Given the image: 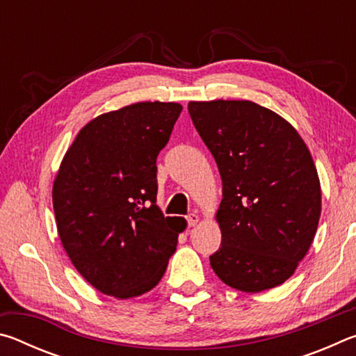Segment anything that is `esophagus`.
I'll return each instance as SVG.
<instances>
[{
    "label": "esophagus",
    "instance_id": "34e87169",
    "mask_svg": "<svg viewBox=\"0 0 356 356\" xmlns=\"http://www.w3.org/2000/svg\"><path fill=\"white\" fill-rule=\"evenodd\" d=\"M186 221H188V226H195V225H196V222H197V221H200V215H197V213H195V212H193V213H190L188 216H186Z\"/></svg>",
    "mask_w": 356,
    "mask_h": 356
}]
</instances>
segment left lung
Masks as SVG:
<instances>
[{"label": "left lung", "instance_id": "1", "mask_svg": "<svg viewBox=\"0 0 356 356\" xmlns=\"http://www.w3.org/2000/svg\"><path fill=\"white\" fill-rule=\"evenodd\" d=\"M188 113L222 182L213 272L242 292L282 284L321 218V182L308 147L286 119L254 102H190Z\"/></svg>", "mask_w": 356, "mask_h": 356}]
</instances>
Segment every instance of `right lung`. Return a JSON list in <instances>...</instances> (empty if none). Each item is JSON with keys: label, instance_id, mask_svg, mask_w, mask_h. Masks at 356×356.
Returning a JSON list of instances; mask_svg holds the SVG:
<instances>
[{"label": "right lung", "instance_id": "right-lung-1", "mask_svg": "<svg viewBox=\"0 0 356 356\" xmlns=\"http://www.w3.org/2000/svg\"><path fill=\"white\" fill-rule=\"evenodd\" d=\"M182 105L140 102L100 114L65 152L53 184L58 234L89 284L116 298L165 275L186 221L156 206V156Z\"/></svg>", "mask_w": 356, "mask_h": 356}]
</instances>
